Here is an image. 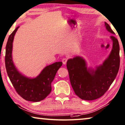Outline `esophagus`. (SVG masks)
<instances>
[{
	"instance_id": "1",
	"label": "esophagus",
	"mask_w": 125,
	"mask_h": 125,
	"mask_svg": "<svg viewBox=\"0 0 125 125\" xmlns=\"http://www.w3.org/2000/svg\"><path fill=\"white\" fill-rule=\"evenodd\" d=\"M67 62V58H63L62 59V62L63 64H66Z\"/></svg>"
}]
</instances>
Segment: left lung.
Here are the masks:
<instances>
[{
  "instance_id": "left-lung-1",
  "label": "left lung",
  "mask_w": 125,
  "mask_h": 125,
  "mask_svg": "<svg viewBox=\"0 0 125 125\" xmlns=\"http://www.w3.org/2000/svg\"><path fill=\"white\" fill-rule=\"evenodd\" d=\"M104 24L106 30L115 35L108 24ZM110 38L112 41L110 53L102 64L95 68L88 67L86 60L79 55L68 59L67 62L72 87L81 99L93 100L101 97L116 77L120 68V45L113 35Z\"/></svg>"
}]
</instances>
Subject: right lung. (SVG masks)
Instances as JSON below:
<instances>
[{
  "mask_svg": "<svg viewBox=\"0 0 125 125\" xmlns=\"http://www.w3.org/2000/svg\"><path fill=\"white\" fill-rule=\"evenodd\" d=\"M19 27L10 35L5 48V63L8 76L17 93L27 101L37 102L44 99L52 91V83L62 62H58L46 66L36 77H27L15 66L12 59L13 42Z\"/></svg>",
  "mask_w": 125,
  "mask_h": 125,
  "instance_id": "obj_1",
  "label": "right lung"
}]
</instances>
